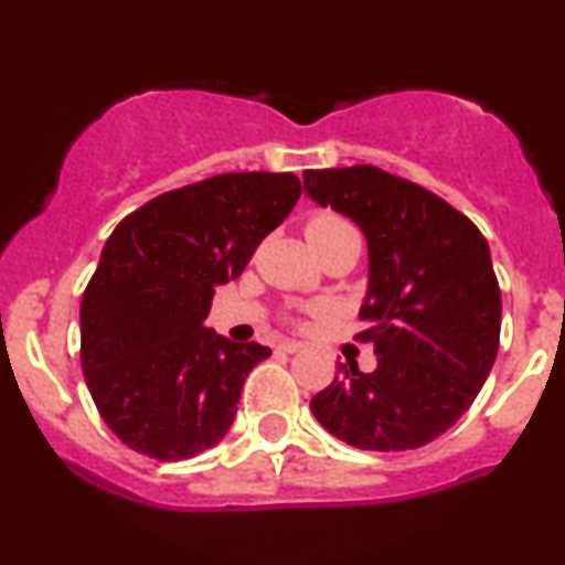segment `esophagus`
Returning a JSON list of instances; mask_svg holds the SVG:
<instances>
[{"label":"esophagus","instance_id":"esophagus-1","mask_svg":"<svg viewBox=\"0 0 565 565\" xmlns=\"http://www.w3.org/2000/svg\"><path fill=\"white\" fill-rule=\"evenodd\" d=\"M302 348H305V344L297 342V339H281V342H278V350L289 352V355H295V352H300Z\"/></svg>","mask_w":565,"mask_h":565}]
</instances>
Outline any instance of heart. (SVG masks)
<instances>
[{"mask_svg": "<svg viewBox=\"0 0 565 565\" xmlns=\"http://www.w3.org/2000/svg\"><path fill=\"white\" fill-rule=\"evenodd\" d=\"M305 236H308L312 247H318V244L342 239V236H358V231L352 228V223L344 221L342 215L316 213L308 221V226H305Z\"/></svg>", "mask_w": 565, "mask_h": 565, "instance_id": "obj_1", "label": "heart"}]
</instances>
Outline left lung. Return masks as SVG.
Listing matches in <instances>:
<instances>
[{"instance_id": "1", "label": "left lung", "mask_w": 565, "mask_h": 565, "mask_svg": "<svg viewBox=\"0 0 565 565\" xmlns=\"http://www.w3.org/2000/svg\"><path fill=\"white\" fill-rule=\"evenodd\" d=\"M305 194L358 223L369 242L376 369L339 363L310 399L326 431L360 450H416L445 434L487 382L500 348V287L489 244L463 213L373 166L305 171Z\"/></svg>"}]
</instances>
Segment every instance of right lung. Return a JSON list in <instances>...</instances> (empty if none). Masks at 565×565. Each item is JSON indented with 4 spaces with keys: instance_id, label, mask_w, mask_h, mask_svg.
<instances>
[{
    "instance_id": "right-lung-1",
    "label": "right lung",
    "mask_w": 565,
    "mask_h": 565,
    "mask_svg": "<svg viewBox=\"0 0 565 565\" xmlns=\"http://www.w3.org/2000/svg\"><path fill=\"white\" fill-rule=\"evenodd\" d=\"M300 192L295 173H221L115 226L81 300V365L131 450L171 463L228 434L244 379L270 350L231 342L205 318Z\"/></svg>"
}]
</instances>
